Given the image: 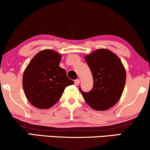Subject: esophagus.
<instances>
[{"mask_svg":"<svg viewBox=\"0 0 150 150\" xmlns=\"http://www.w3.org/2000/svg\"><path fill=\"white\" fill-rule=\"evenodd\" d=\"M80 80H79V79H77V80H75V85L77 86L79 85V84H80Z\"/></svg>","mask_w":150,"mask_h":150,"instance_id":"obj_1","label":"esophagus"}]
</instances>
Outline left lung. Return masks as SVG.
Returning <instances> with one entry per match:
<instances>
[{
	"mask_svg": "<svg viewBox=\"0 0 150 150\" xmlns=\"http://www.w3.org/2000/svg\"><path fill=\"white\" fill-rule=\"evenodd\" d=\"M94 83L89 92L80 91L87 104L97 111L108 110L118 102L124 89L126 73L120 58L108 49L96 50L85 56Z\"/></svg>",
	"mask_w": 150,
	"mask_h": 150,
	"instance_id": "left-lung-1",
	"label": "left lung"
}]
</instances>
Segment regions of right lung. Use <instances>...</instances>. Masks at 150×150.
I'll list each match as a JSON object with an SVG mask.
<instances>
[{
  "label": "right lung",
  "instance_id": "1",
  "mask_svg": "<svg viewBox=\"0 0 150 150\" xmlns=\"http://www.w3.org/2000/svg\"><path fill=\"white\" fill-rule=\"evenodd\" d=\"M61 55L45 49L35 55L24 72L22 85L26 97L34 106L51 108L61 99L65 87L74 82L59 66Z\"/></svg>",
  "mask_w": 150,
  "mask_h": 150
}]
</instances>
